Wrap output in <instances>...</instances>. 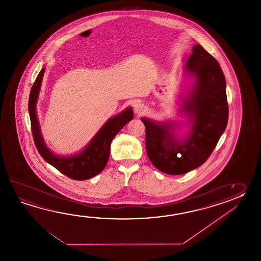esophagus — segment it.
<instances>
[{"label": "esophagus", "instance_id": "34e87169", "mask_svg": "<svg viewBox=\"0 0 261 261\" xmlns=\"http://www.w3.org/2000/svg\"><path fill=\"white\" fill-rule=\"evenodd\" d=\"M145 111H146V106H144V103L137 102L134 105V112L137 115H143Z\"/></svg>", "mask_w": 261, "mask_h": 261}]
</instances>
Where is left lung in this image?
<instances>
[{"label":"left lung","instance_id":"1","mask_svg":"<svg viewBox=\"0 0 261 261\" xmlns=\"http://www.w3.org/2000/svg\"><path fill=\"white\" fill-rule=\"evenodd\" d=\"M185 71L194 77V86L181 106L191 124L188 137L176 138L172 122L141 119L150 161L158 170L172 175L190 172L208 160L228 118L226 79L217 60L195 44Z\"/></svg>","mask_w":261,"mask_h":261}]
</instances>
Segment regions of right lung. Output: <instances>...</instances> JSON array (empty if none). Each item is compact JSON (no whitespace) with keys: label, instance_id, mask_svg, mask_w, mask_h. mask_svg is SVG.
<instances>
[{"label":"right lung","instance_id":"add662e5","mask_svg":"<svg viewBox=\"0 0 261 261\" xmlns=\"http://www.w3.org/2000/svg\"><path fill=\"white\" fill-rule=\"evenodd\" d=\"M43 68L35 79L29 98V114L34 144L40 155L50 165L73 180H87L99 174L106 167L110 155V145L119 130L133 118L132 107L109 118L80 153L71 156H60L52 153L44 143L36 115V102L44 77Z\"/></svg>","mask_w":261,"mask_h":261}]
</instances>
